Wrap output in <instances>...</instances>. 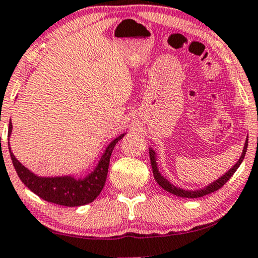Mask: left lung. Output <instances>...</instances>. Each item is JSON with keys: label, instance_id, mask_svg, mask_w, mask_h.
<instances>
[{"label": "left lung", "instance_id": "1", "mask_svg": "<svg viewBox=\"0 0 258 258\" xmlns=\"http://www.w3.org/2000/svg\"><path fill=\"white\" fill-rule=\"evenodd\" d=\"M246 149H247V139L245 142V145H244L242 156H240L239 161H238L236 164H234V167L232 169H230V170L227 171L224 176H221L219 180H217L216 182H213V183L207 185L206 188L200 189V190H185V189L177 188V187H175L174 184H171L170 182L167 180V178H164L161 174H159V171L157 169V163H156L155 152H153V150H149V152H150V159H151V167H152V170H153V177H155V180L157 181V183L161 185L163 189H165V190L169 191V193L176 195V197L194 199V198L205 197V195L213 193V191H216V190H218V189H220L221 187H223V185L230 180L231 176H232L234 172H236L238 167L240 165V163L243 162L244 156H245V153H246Z\"/></svg>", "mask_w": 258, "mask_h": 258}]
</instances>
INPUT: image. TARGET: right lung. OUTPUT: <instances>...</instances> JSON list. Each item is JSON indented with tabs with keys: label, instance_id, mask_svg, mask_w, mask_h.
<instances>
[{
	"label": "right lung",
	"instance_id": "add662e5",
	"mask_svg": "<svg viewBox=\"0 0 258 258\" xmlns=\"http://www.w3.org/2000/svg\"><path fill=\"white\" fill-rule=\"evenodd\" d=\"M12 122H9L8 138L12 133ZM125 135L119 136L114 139L106 149L105 153L101 157L95 170L88 175L84 180H76L71 176H61V177H39L25 168L15 156L13 155L9 148V153L14 165L16 174L20 180L24 182L27 188L31 189L39 198L52 204L61 205L67 207H76L93 202L99 197L106 183L107 174H108L109 159L112 156L114 146ZM9 146V140H8Z\"/></svg>",
	"mask_w": 258,
	"mask_h": 258
}]
</instances>
